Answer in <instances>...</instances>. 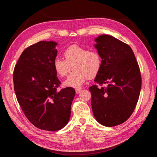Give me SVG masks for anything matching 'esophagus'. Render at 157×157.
Listing matches in <instances>:
<instances>
[{"label": "esophagus", "instance_id": "obj_1", "mask_svg": "<svg viewBox=\"0 0 157 157\" xmlns=\"http://www.w3.org/2000/svg\"><path fill=\"white\" fill-rule=\"evenodd\" d=\"M75 90H76V93H77V94H79L80 92H81L82 89H81V88H77V89H76Z\"/></svg>", "mask_w": 157, "mask_h": 157}]
</instances>
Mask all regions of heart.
Here are the masks:
<instances>
[{
  "instance_id": "1",
  "label": "heart",
  "mask_w": 157,
  "mask_h": 157,
  "mask_svg": "<svg viewBox=\"0 0 157 157\" xmlns=\"http://www.w3.org/2000/svg\"><path fill=\"white\" fill-rule=\"evenodd\" d=\"M65 60L56 58L54 67L60 77L67 76L72 67L74 71L64 82L66 86L77 88L88 78H93L99 72L101 59L96 51H90L78 45H72L63 52Z\"/></svg>"
}]
</instances>
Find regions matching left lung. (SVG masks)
<instances>
[{
  "instance_id": "obj_1",
  "label": "left lung",
  "mask_w": 157,
  "mask_h": 157,
  "mask_svg": "<svg viewBox=\"0 0 157 157\" xmlns=\"http://www.w3.org/2000/svg\"><path fill=\"white\" fill-rule=\"evenodd\" d=\"M95 44L101 58V66L89 88L92 109L96 121L112 127L126 121L134 112L141 87L140 69L129 45L110 35L96 38Z\"/></svg>"
}]
</instances>
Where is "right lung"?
<instances>
[{
  "instance_id": "obj_1",
  "label": "right lung",
  "mask_w": 157,
  "mask_h": 157,
  "mask_svg": "<svg viewBox=\"0 0 157 157\" xmlns=\"http://www.w3.org/2000/svg\"><path fill=\"white\" fill-rule=\"evenodd\" d=\"M58 44L40 41L22 52L14 67L13 86L17 100L31 124L40 130L57 131L67 124L75 95L71 87L58 88L54 61Z\"/></svg>"
}]
</instances>
